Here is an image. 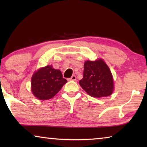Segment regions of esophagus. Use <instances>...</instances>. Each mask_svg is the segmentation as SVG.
<instances>
[{"label":"esophagus","mask_w":147,"mask_h":147,"mask_svg":"<svg viewBox=\"0 0 147 147\" xmlns=\"http://www.w3.org/2000/svg\"><path fill=\"white\" fill-rule=\"evenodd\" d=\"M69 80H72V81H75L76 80V76L73 75V76H71V78Z\"/></svg>","instance_id":"obj_1"}]
</instances>
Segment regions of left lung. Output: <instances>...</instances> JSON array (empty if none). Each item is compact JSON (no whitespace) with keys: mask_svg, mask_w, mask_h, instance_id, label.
Wrapping results in <instances>:
<instances>
[{"mask_svg":"<svg viewBox=\"0 0 147 147\" xmlns=\"http://www.w3.org/2000/svg\"><path fill=\"white\" fill-rule=\"evenodd\" d=\"M83 78L79 84L89 95L102 98L111 95L114 91V80L108 65L103 59H88L84 65Z\"/></svg>","mask_w":147,"mask_h":147,"instance_id":"1","label":"left lung"}]
</instances>
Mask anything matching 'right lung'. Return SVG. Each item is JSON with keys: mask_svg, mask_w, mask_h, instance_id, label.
I'll return each instance as SVG.
<instances>
[{"mask_svg": "<svg viewBox=\"0 0 147 147\" xmlns=\"http://www.w3.org/2000/svg\"><path fill=\"white\" fill-rule=\"evenodd\" d=\"M67 82L61 71L53 68V65H49L34 72L31 78V91L39 100H49L54 97Z\"/></svg>", "mask_w": 147, "mask_h": 147, "instance_id": "add662e5", "label": "right lung"}]
</instances>
